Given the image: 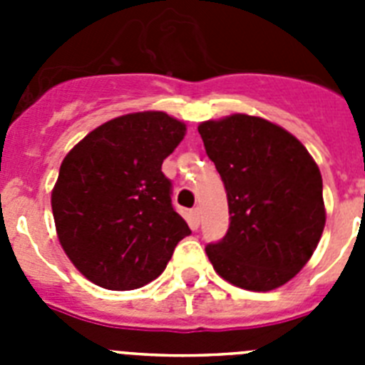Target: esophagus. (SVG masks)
<instances>
[{
  "instance_id": "obj_1",
  "label": "esophagus",
  "mask_w": 365,
  "mask_h": 365,
  "mask_svg": "<svg viewBox=\"0 0 365 365\" xmlns=\"http://www.w3.org/2000/svg\"><path fill=\"white\" fill-rule=\"evenodd\" d=\"M199 222H201V210L193 208V210H190V225H192V228H197Z\"/></svg>"
}]
</instances>
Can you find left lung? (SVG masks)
Instances as JSON below:
<instances>
[{
    "label": "left lung",
    "instance_id": "obj_1",
    "mask_svg": "<svg viewBox=\"0 0 365 365\" xmlns=\"http://www.w3.org/2000/svg\"><path fill=\"white\" fill-rule=\"evenodd\" d=\"M197 130L230 214L227 235L206 247L214 270L247 291L285 285L307 265L324 232L320 168L294 135L261 117L234 113Z\"/></svg>",
    "mask_w": 365,
    "mask_h": 365
}]
</instances>
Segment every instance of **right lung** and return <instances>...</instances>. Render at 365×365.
Masks as SVG:
<instances>
[{
    "mask_svg": "<svg viewBox=\"0 0 365 365\" xmlns=\"http://www.w3.org/2000/svg\"><path fill=\"white\" fill-rule=\"evenodd\" d=\"M186 135L164 111L128 113L80 140L51 193L63 252L95 285L131 291L159 278L190 235L172 206L163 160Z\"/></svg>",
    "mask_w": 365,
    "mask_h": 365,
    "instance_id": "1",
    "label": "right lung"
}]
</instances>
